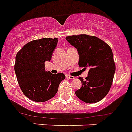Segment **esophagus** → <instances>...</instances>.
<instances>
[{
  "label": "esophagus",
  "instance_id": "esophagus-1",
  "mask_svg": "<svg viewBox=\"0 0 132 132\" xmlns=\"http://www.w3.org/2000/svg\"><path fill=\"white\" fill-rule=\"evenodd\" d=\"M66 77H67L68 79H75V77H74V76H71L70 75H67Z\"/></svg>",
  "mask_w": 132,
  "mask_h": 132
}]
</instances>
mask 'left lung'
Masks as SVG:
<instances>
[{
	"label": "left lung",
	"instance_id": "left-lung-1",
	"mask_svg": "<svg viewBox=\"0 0 132 132\" xmlns=\"http://www.w3.org/2000/svg\"><path fill=\"white\" fill-rule=\"evenodd\" d=\"M65 39L77 49L79 66L89 69L86 80L79 77L82 86L75 92L76 96L88 104L100 101L109 92L116 70L111 47L99 38L86 34Z\"/></svg>",
	"mask_w": 132,
	"mask_h": 132
}]
</instances>
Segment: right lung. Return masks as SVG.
<instances>
[{
	"mask_svg": "<svg viewBox=\"0 0 132 132\" xmlns=\"http://www.w3.org/2000/svg\"><path fill=\"white\" fill-rule=\"evenodd\" d=\"M58 43L57 38H43L26 44L16 56L14 64L18 82L23 94L30 100L43 102L56 95L65 78L63 73L53 74L45 70Z\"/></svg>",
	"mask_w": 132,
	"mask_h": 132,
	"instance_id": "add662e5",
	"label": "right lung"
}]
</instances>
